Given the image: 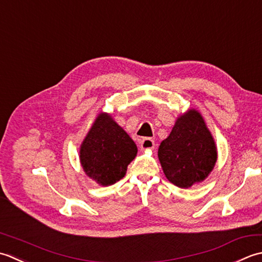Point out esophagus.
I'll return each mask as SVG.
<instances>
[{"mask_svg": "<svg viewBox=\"0 0 262 262\" xmlns=\"http://www.w3.org/2000/svg\"><path fill=\"white\" fill-rule=\"evenodd\" d=\"M140 148L143 150H148V149H154L155 148V141L151 138H145L140 141Z\"/></svg>", "mask_w": 262, "mask_h": 262, "instance_id": "esophagus-1", "label": "esophagus"}]
</instances>
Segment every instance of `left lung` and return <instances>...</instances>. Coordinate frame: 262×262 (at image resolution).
Returning a JSON list of instances; mask_svg holds the SVG:
<instances>
[{"instance_id":"left-lung-1","label":"left lung","mask_w":262,"mask_h":262,"mask_svg":"<svg viewBox=\"0 0 262 262\" xmlns=\"http://www.w3.org/2000/svg\"><path fill=\"white\" fill-rule=\"evenodd\" d=\"M158 159L170 183L188 189L201 183L217 162V147L199 111L181 114L169 136L161 142Z\"/></svg>"}]
</instances>
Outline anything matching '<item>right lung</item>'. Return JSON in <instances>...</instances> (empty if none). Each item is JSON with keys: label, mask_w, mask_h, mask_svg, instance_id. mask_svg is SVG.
<instances>
[{"label": "right lung", "mask_w": 262, "mask_h": 262, "mask_svg": "<svg viewBox=\"0 0 262 262\" xmlns=\"http://www.w3.org/2000/svg\"><path fill=\"white\" fill-rule=\"evenodd\" d=\"M135 141L113 120L101 112L80 146L79 158L88 178L103 186L124 178L127 165L137 156Z\"/></svg>", "instance_id": "add662e5"}]
</instances>
